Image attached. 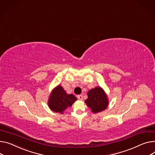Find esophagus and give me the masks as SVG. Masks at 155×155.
Wrapping results in <instances>:
<instances>
[{"instance_id": "esophagus-1", "label": "esophagus", "mask_w": 155, "mask_h": 155, "mask_svg": "<svg viewBox=\"0 0 155 155\" xmlns=\"http://www.w3.org/2000/svg\"><path fill=\"white\" fill-rule=\"evenodd\" d=\"M77 97L78 100H83V95H78L77 96Z\"/></svg>"}]
</instances>
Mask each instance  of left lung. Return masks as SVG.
I'll list each match as a JSON object with an SVG mask.
<instances>
[{"mask_svg": "<svg viewBox=\"0 0 155 155\" xmlns=\"http://www.w3.org/2000/svg\"><path fill=\"white\" fill-rule=\"evenodd\" d=\"M88 98L85 101L86 105L91 109V112L97 113L105 110L108 104V98L104 90L100 87H96L90 90Z\"/></svg>", "mask_w": 155, "mask_h": 155, "instance_id": "left-lung-1", "label": "left lung"}]
</instances>
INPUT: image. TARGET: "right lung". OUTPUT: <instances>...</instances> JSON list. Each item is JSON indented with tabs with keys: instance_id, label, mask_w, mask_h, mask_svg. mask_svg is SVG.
I'll list each match as a JSON object with an SVG mask.
<instances>
[{
	"instance_id": "add662e5",
	"label": "right lung",
	"mask_w": 155,
	"mask_h": 155,
	"mask_svg": "<svg viewBox=\"0 0 155 155\" xmlns=\"http://www.w3.org/2000/svg\"><path fill=\"white\" fill-rule=\"evenodd\" d=\"M77 100L74 95L67 94L64 88L58 85L50 94L48 106L53 111L63 114L64 111L73 105Z\"/></svg>"
}]
</instances>
